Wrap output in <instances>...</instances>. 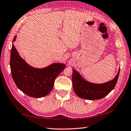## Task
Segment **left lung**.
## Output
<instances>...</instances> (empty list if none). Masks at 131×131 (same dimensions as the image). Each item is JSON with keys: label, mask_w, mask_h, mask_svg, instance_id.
<instances>
[{"label": "left lung", "mask_w": 131, "mask_h": 131, "mask_svg": "<svg viewBox=\"0 0 131 131\" xmlns=\"http://www.w3.org/2000/svg\"><path fill=\"white\" fill-rule=\"evenodd\" d=\"M119 69L112 80L97 84L88 82L79 73L73 68L72 83L75 93L79 97L88 100H97L103 98L112 91L117 83L119 74Z\"/></svg>", "instance_id": "obj_1"}]
</instances>
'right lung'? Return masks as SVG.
Here are the masks:
<instances>
[{"label": "right lung", "mask_w": 131, "mask_h": 131, "mask_svg": "<svg viewBox=\"0 0 131 131\" xmlns=\"http://www.w3.org/2000/svg\"><path fill=\"white\" fill-rule=\"evenodd\" d=\"M12 41L10 66L13 79L17 87L28 96L43 97L52 90L55 79L66 65L54 63L43 68H37L29 65L19 54Z\"/></svg>", "instance_id": "right-lung-1"}]
</instances>
